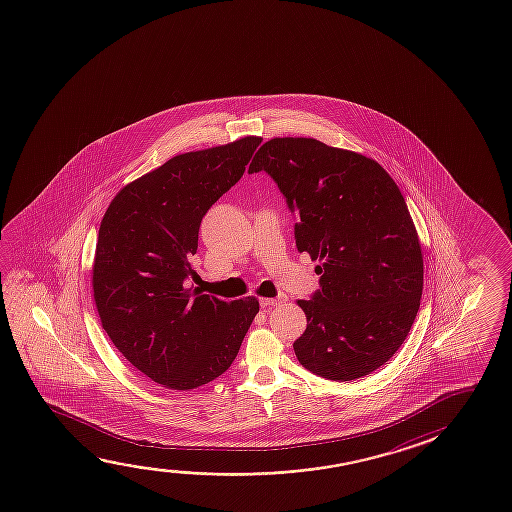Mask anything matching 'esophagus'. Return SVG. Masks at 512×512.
Returning <instances> with one entry per match:
<instances>
[{"label": "esophagus", "mask_w": 512, "mask_h": 512, "mask_svg": "<svg viewBox=\"0 0 512 512\" xmlns=\"http://www.w3.org/2000/svg\"><path fill=\"white\" fill-rule=\"evenodd\" d=\"M285 301H287V296H285V294H280V296H276V298H260V307H278V305H282Z\"/></svg>", "instance_id": "1"}]
</instances>
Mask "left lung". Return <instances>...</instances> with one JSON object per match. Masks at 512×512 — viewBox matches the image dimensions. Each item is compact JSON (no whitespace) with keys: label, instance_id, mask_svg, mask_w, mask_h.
<instances>
[{"label":"left lung","instance_id":"8db88e82","mask_svg":"<svg viewBox=\"0 0 512 512\" xmlns=\"http://www.w3.org/2000/svg\"><path fill=\"white\" fill-rule=\"evenodd\" d=\"M268 173L296 214L298 252L319 260V289L298 299L307 330L292 347L321 378L353 381L408 337L424 289L417 228L401 189L374 159L314 138H273L248 173Z\"/></svg>","mask_w":512,"mask_h":512}]
</instances>
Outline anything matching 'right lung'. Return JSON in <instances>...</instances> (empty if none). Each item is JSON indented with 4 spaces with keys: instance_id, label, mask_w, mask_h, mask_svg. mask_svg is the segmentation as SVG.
Instances as JSON below:
<instances>
[{
    "instance_id": "1",
    "label": "right lung",
    "mask_w": 512,
    "mask_h": 512,
    "mask_svg": "<svg viewBox=\"0 0 512 512\" xmlns=\"http://www.w3.org/2000/svg\"><path fill=\"white\" fill-rule=\"evenodd\" d=\"M262 138L186 152L120 189L95 246V307L113 346L172 390H193L236 360L259 301L188 289L189 257L214 202L241 177Z\"/></svg>"
}]
</instances>
